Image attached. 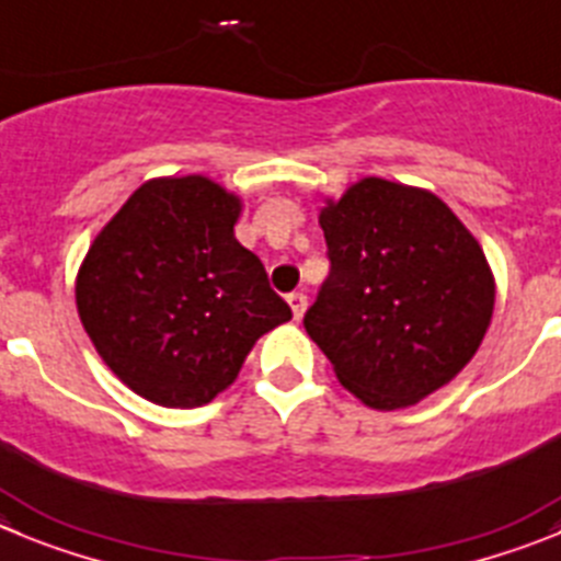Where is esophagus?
I'll use <instances>...</instances> for the list:
<instances>
[{
    "mask_svg": "<svg viewBox=\"0 0 561 561\" xmlns=\"http://www.w3.org/2000/svg\"><path fill=\"white\" fill-rule=\"evenodd\" d=\"M287 305H290L293 318H296V321H301V318H305V312H307V296H305V293H290V296H287Z\"/></svg>",
    "mask_w": 561,
    "mask_h": 561,
    "instance_id": "34e87169",
    "label": "esophagus"
}]
</instances>
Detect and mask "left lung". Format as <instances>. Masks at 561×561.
<instances>
[{"label": "left lung", "mask_w": 561, "mask_h": 561, "mask_svg": "<svg viewBox=\"0 0 561 561\" xmlns=\"http://www.w3.org/2000/svg\"><path fill=\"white\" fill-rule=\"evenodd\" d=\"M318 224L332 271L305 329L365 407L404 410L479 352L495 276L479 240L439 196L363 176L327 198Z\"/></svg>", "instance_id": "8db88e82"}]
</instances>
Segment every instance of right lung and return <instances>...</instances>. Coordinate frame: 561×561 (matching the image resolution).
Masks as SVG:
<instances>
[{"instance_id":"add662e5","label":"right lung","mask_w":561,"mask_h":561,"mask_svg":"<svg viewBox=\"0 0 561 561\" xmlns=\"http://www.w3.org/2000/svg\"><path fill=\"white\" fill-rule=\"evenodd\" d=\"M240 209L238 193L209 176H157L104 224L77 271L93 348L151 404H209L256 340L290 321L260 256L234 238Z\"/></svg>"}]
</instances>
